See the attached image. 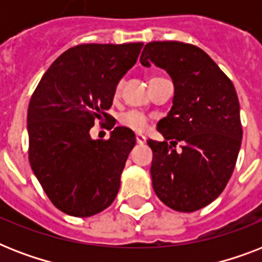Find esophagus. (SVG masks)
Returning a JSON list of instances; mask_svg holds the SVG:
<instances>
[{"label": "esophagus", "instance_id": "34e87169", "mask_svg": "<svg viewBox=\"0 0 262 262\" xmlns=\"http://www.w3.org/2000/svg\"><path fill=\"white\" fill-rule=\"evenodd\" d=\"M145 137H144L143 135H137L136 136V141H137V144H144L145 143Z\"/></svg>", "mask_w": 262, "mask_h": 262}]
</instances>
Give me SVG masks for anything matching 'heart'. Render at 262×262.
Masks as SVG:
<instances>
[{
	"instance_id": "1",
	"label": "heart",
	"mask_w": 262,
	"mask_h": 262,
	"mask_svg": "<svg viewBox=\"0 0 262 262\" xmlns=\"http://www.w3.org/2000/svg\"><path fill=\"white\" fill-rule=\"evenodd\" d=\"M155 79H160V77H154V79H151V81ZM121 90H122V84L118 83L115 85L114 98H118L119 95H121ZM118 121L123 127H127V129H130V130L133 132H137V133L144 132L148 126V118L143 114V113H140V111L137 110L125 111V113H122V114L119 115Z\"/></svg>"
}]
</instances>
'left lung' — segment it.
Listing matches in <instances>:
<instances>
[{
  "mask_svg": "<svg viewBox=\"0 0 262 262\" xmlns=\"http://www.w3.org/2000/svg\"><path fill=\"white\" fill-rule=\"evenodd\" d=\"M140 62H154L174 83L171 110L158 122L166 141H147L154 152V190L175 211L201 209L224 190L239 152L242 125L234 84L205 51L189 43H147ZM168 139L176 141L168 144ZM178 141L181 151L172 148Z\"/></svg>",
  "mask_w": 262,
  "mask_h": 262,
  "instance_id": "left-lung-1",
  "label": "left lung"
}]
</instances>
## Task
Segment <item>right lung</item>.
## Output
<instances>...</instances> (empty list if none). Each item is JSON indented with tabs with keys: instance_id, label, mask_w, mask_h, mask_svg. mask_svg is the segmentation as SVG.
<instances>
[{
	"instance_id": "right-lung-1",
	"label": "right lung",
	"mask_w": 262,
	"mask_h": 262,
	"mask_svg": "<svg viewBox=\"0 0 262 262\" xmlns=\"http://www.w3.org/2000/svg\"><path fill=\"white\" fill-rule=\"evenodd\" d=\"M143 46L72 47L51 63L31 96V168L51 203L67 215H96L117 197L135 133L117 126L108 140H92L90 130L96 121L110 118L106 110L113 104L115 85L135 65Z\"/></svg>"
}]
</instances>
